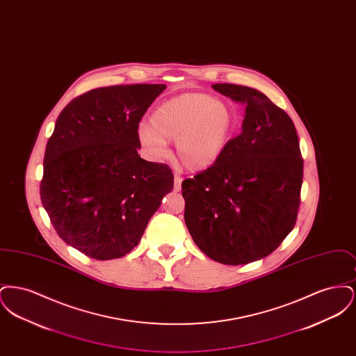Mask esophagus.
Wrapping results in <instances>:
<instances>
[{
	"mask_svg": "<svg viewBox=\"0 0 356 356\" xmlns=\"http://www.w3.org/2000/svg\"><path fill=\"white\" fill-rule=\"evenodd\" d=\"M181 183H183V177L180 175H175V191H180L181 189Z\"/></svg>",
	"mask_w": 356,
	"mask_h": 356,
	"instance_id": "34e87169",
	"label": "esophagus"
}]
</instances>
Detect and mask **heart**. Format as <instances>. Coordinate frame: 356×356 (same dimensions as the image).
<instances>
[{
    "label": "heart",
    "mask_w": 356,
    "mask_h": 356,
    "mask_svg": "<svg viewBox=\"0 0 356 356\" xmlns=\"http://www.w3.org/2000/svg\"><path fill=\"white\" fill-rule=\"evenodd\" d=\"M234 109L207 93H186L163 102L151 118L141 122L137 137L154 159L168 156V141L176 140V152L186 168L207 170L225 151L235 129Z\"/></svg>",
    "instance_id": "b5f03b06"
}]
</instances>
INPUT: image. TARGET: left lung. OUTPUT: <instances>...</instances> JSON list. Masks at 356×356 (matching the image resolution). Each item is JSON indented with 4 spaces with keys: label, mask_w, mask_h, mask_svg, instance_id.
Here are the masks:
<instances>
[{
    "label": "left lung",
    "mask_w": 356,
    "mask_h": 356,
    "mask_svg": "<svg viewBox=\"0 0 356 356\" xmlns=\"http://www.w3.org/2000/svg\"><path fill=\"white\" fill-rule=\"evenodd\" d=\"M212 88L240 102L244 120L220 159L183 181L184 220L208 257L247 264L273 252L292 231L303 159L292 120L264 93L241 85Z\"/></svg>",
    "instance_id": "left-lung-1"
}]
</instances>
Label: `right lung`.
<instances>
[{"instance_id":"1","label":"right lung","mask_w":356,"mask_h":356,"mask_svg":"<svg viewBox=\"0 0 356 356\" xmlns=\"http://www.w3.org/2000/svg\"><path fill=\"white\" fill-rule=\"evenodd\" d=\"M165 88L92 89L57 118L44 156L41 202L58 236L89 257L129 254L173 189L170 167L137 152L138 122Z\"/></svg>"}]
</instances>
